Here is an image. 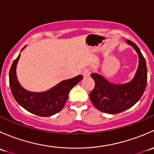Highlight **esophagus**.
I'll return each mask as SVG.
<instances>
[{
  "label": "esophagus",
  "mask_w": 154,
  "mask_h": 154,
  "mask_svg": "<svg viewBox=\"0 0 154 154\" xmlns=\"http://www.w3.org/2000/svg\"><path fill=\"white\" fill-rule=\"evenodd\" d=\"M82 74H83V76L84 77H88V76L90 75V71L88 69V68H86V69H84L83 71V72H82Z\"/></svg>",
  "instance_id": "34e87169"
}]
</instances>
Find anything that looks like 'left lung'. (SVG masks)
Wrapping results in <instances>:
<instances>
[{
    "instance_id": "obj_1",
    "label": "left lung",
    "mask_w": 154,
    "mask_h": 154,
    "mask_svg": "<svg viewBox=\"0 0 154 154\" xmlns=\"http://www.w3.org/2000/svg\"><path fill=\"white\" fill-rule=\"evenodd\" d=\"M126 42L134 48L139 55L137 71L130 82L115 84L109 82L100 74L97 73L91 74L95 86L89 94L90 100L97 109L108 114H118L136 104L142 97L147 86L145 59L136 44L130 40H127Z\"/></svg>"
}]
</instances>
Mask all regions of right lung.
<instances>
[{"instance_id": "obj_1", "label": "right lung", "mask_w": 154, "mask_h": 154, "mask_svg": "<svg viewBox=\"0 0 154 154\" xmlns=\"http://www.w3.org/2000/svg\"><path fill=\"white\" fill-rule=\"evenodd\" d=\"M20 56L21 54L14 60L10 70V86L15 100L29 112L42 117L51 116L61 111L67 101L71 89L83 78V76L78 75L74 78L63 80L43 92L27 91L21 86L17 78L16 66Z\"/></svg>"}]
</instances>
